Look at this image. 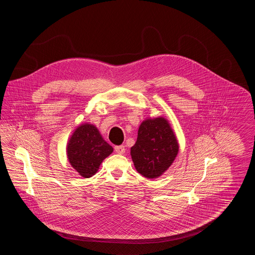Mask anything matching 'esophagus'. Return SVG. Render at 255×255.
Here are the masks:
<instances>
[{
	"instance_id": "1",
	"label": "esophagus",
	"mask_w": 255,
	"mask_h": 255,
	"mask_svg": "<svg viewBox=\"0 0 255 255\" xmlns=\"http://www.w3.org/2000/svg\"><path fill=\"white\" fill-rule=\"evenodd\" d=\"M115 151H116L117 154L122 155V154L125 153V147L123 145L116 146V147H115Z\"/></svg>"
}]
</instances>
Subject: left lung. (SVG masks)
<instances>
[{
    "mask_svg": "<svg viewBox=\"0 0 255 255\" xmlns=\"http://www.w3.org/2000/svg\"><path fill=\"white\" fill-rule=\"evenodd\" d=\"M179 149V141L170 122L163 117H157L141 122L130 154L139 174L147 179H156L172 165Z\"/></svg>",
    "mask_w": 255,
    "mask_h": 255,
    "instance_id": "8db88e82",
    "label": "left lung"
}]
</instances>
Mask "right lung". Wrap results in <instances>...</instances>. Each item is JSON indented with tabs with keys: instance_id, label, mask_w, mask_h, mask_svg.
Returning <instances> with one entry per match:
<instances>
[{
	"instance_id": "1",
	"label": "right lung",
	"mask_w": 255,
	"mask_h": 255,
	"mask_svg": "<svg viewBox=\"0 0 255 255\" xmlns=\"http://www.w3.org/2000/svg\"><path fill=\"white\" fill-rule=\"evenodd\" d=\"M70 164L81 177L91 178L97 174L102 161L114 148L104 140L96 125L86 122L73 131L67 143Z\"/></svg>"
}]
</instances>
